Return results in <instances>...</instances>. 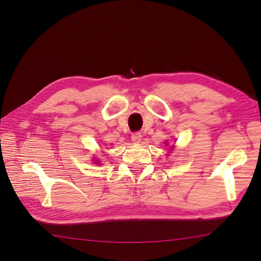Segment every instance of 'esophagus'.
I'll list each match as a JSON object with an SVG mask.
<instances>
[{
    "label": "esophagus",
    "mask_w": 261,
    "mask_h": 261,
    "mask_svg": "<svg viewBox=\"0 0 261 261\" xmlns=\"http://www.w3.org/2000/svg\"><path fill=\"white\" fill-rule=\"evenodd\" d=\"M130 138H132V141L134 144H138V143H140V140H141V135L139 133H135V134H133Z\"/></svg>",
    "instance_id": "1"
}]
</instances>
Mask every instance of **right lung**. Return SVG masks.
<instances>
[{"mask_svg": "<svg viewBox=\"0 0 261 261\" xmlns=\"http://www.w3.org/2000/svg\"><path fill=\"white\" fill-rule=\"evenodd\" d=\"M96 161H97V160H96ZM96 163H99V162H96Z\"/></svg>", "mask_w": 261, "mask_h": 261, "instance_id": "right-lung-1", "label": "right lung"}]
</instances>
